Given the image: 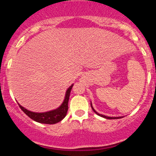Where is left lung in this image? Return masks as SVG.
I'll list each match as a JSON object with an SVG mask.
<instances>
[{"mask_svg":"<svg viewBox=\"0 0 156 156\" xmlns=\"http://www.w3.org/2000/svg\"><path fill=\"white\" fill-rule=\"evenodd\" d=\"M90 106H91L92 109H93V111L95 113L97 114V115H100V116L103 117V118H105V119H120V118H122V117H121V116H119V117H109V116H106V115H101V114H99L98 112H96L94 109V108H93V106H92L91 103H90Z\"/></svg>","mask_w":156,"mask_h":156,"instance_id":"obj_1","label":"left lung"}]
</instances>
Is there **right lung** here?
<instances>
[{"instance_id":"right-lung-1","label":"right lung","mask_w":156,"mask_h":156,"mask_svg":"<svg viewBox=\"0 0 156 156\" xmlns=\"http://www.w3.org/2000/svg\"><path fill=\"white\" fill-rule=\"evenodd\" d=\"M73 86V84H72L68 88V90H66V97H65L62 104L56 109L46 112H34L29 111L19 104V105L20 108L23 111V112L27 114L33 120L37 122H41V123H45V124H55V123H57V122L62 120L67 114L69 108V99L70 92H71Z\"/></svg>"}]
</instances>
